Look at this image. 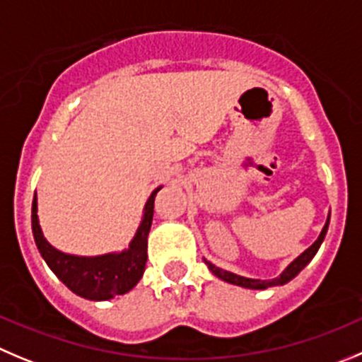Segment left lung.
Listing matches in <instances>:
<instances>
[{
  "instance_id": "left-lung-1",
  "label": "left lung",
  "mask_w": 362,
  "mask_h": 362,
  "mask_svg": "<svg viewBox=\"0 0 362 362\" xmlns=\"http://www.w3.org/2000/svg\"><path fill=\"white\" fill-rule=\"evenodd\" d=\"M329 223H330V212H329V216H327V221H325V225H323L322 232H320L318 239H316V241H314L313 245H310L309 248L305 250V252L300 253V255L295 259V261L289 262V264L286 266V269H284V272L280 273L279 276H275V279H272V280L248 279V276L235 275V273L227 272V269L218 268V266H214V264H212V262H209L207 259H204V261H205V264H207V268L212 272V275H216V276H218V279L225 280V282H228V284H234V286H239V288H246V289H268V288H275V286H284V284H288L289 280L295 279V276L298 275V273L302 272V269L305 268V266L309 264L310 261H313V257H314V255H316V252H318V250H320V246H322L323 239H325L327 230H329Z\"/></svg>"
}]
</instances>
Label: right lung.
Wrapping results in <instances>:
<instances>
[{
    "label": "right lung",
    "instance_id": "add662e5",
    "mask_svg": "<svg viewBox=\"0 0 362 362\" xmlns=\"http://www.w3.org/2000/svg\"><path fill=\"white\" fill-rule=\"evenodd\" d=\"M162 185L153 189L150 198L144 204L143 218L134 238L128 243V248L121 252L103 253L94 257L73 255V253L60 252L44 238L40 228L39 216H37V192L32 204V230L39 253L49 266L53 273L59 276L74 295L82 296L93 302H103L117 295L132 291L143 276L148 259V234L153 219V202Z\"/></svg>",
    "mask_w": 362,
    "mask_h": 362
}]
</instances>
